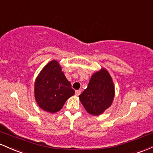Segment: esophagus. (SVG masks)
<instances>
[{"mask_svg":"<svg viewBox=\"0 0 153 153\" xmlns=\"http://www.w3.org/2000/svg\"><path fill=\"white\" fill-rule=\"evenodd\" d=\"M81 94V91L80 90H76V92H75V95L76 96H79Z\"/></svg>","mask_w":153,"mask_h":153,"instance_id":"esophagus-1","label":"esophagus"}]
</instances>
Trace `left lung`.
Here are the masks:
<instances>
[{
	"mask_svg": "<svg viewBox=\"0 0 153 153\" xmlns=\"http://www.w3.org/2000/svg\"><path fill=\"white\" fill-rule=\"evenodd\" d=\"M114 96L112 78L107 70L101 68L92 74L87 89L79 97L89 114L99 116L111 105Z\"/></svg>",
	"mask_w": 153,
	"mask_h": 153,
	"instance_id": "8db88e82",
	"label": "left lung"
}]
</instances>
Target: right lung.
Listing matches in <instances>:
<instances>
[{"instance_id": "add662e5", "label": "right lung", "mask_w": 153, "mask_h": 153, "mask_svg": "<svg viewBox=\"0 0 153 153\" xmlns=\"http://www.w3.org/2000/svg\"><path fill=\"white\" fill-rule=\"evenodd\" d=\"M74 93L61 66L55 60L42 68L35 80L36 102L40 108L51 114L59 111Z\"/></svg>"}]
</instances>
